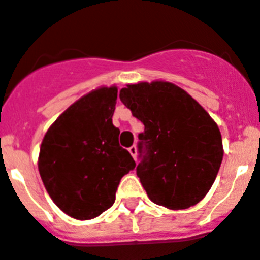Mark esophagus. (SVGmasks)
<instances>
[{
    "instance_id": "obj_1",
    "label": "esophagus",
    "mask_w": 260,
    "mask_h": 260,
    "mask_svg": "<svg viewBox=\"0 0 260 260\" xmlns=\"http://www.w3.org/2000/svg\"><path fill=\"white\" fill-rule=\"evenodd\" d=\"M128 150H129V153H131V156L134 157L135 160H136V157H137V148H136V147H135V145H132V147H131V148H129V149H128Z\"/></svg>"
}]
</instances>
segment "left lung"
<instances>
[{"label": "left lung", "instance_id": "8db88e82", "mask_svg": "<svg viewBox=\"0 0 260 260\" xmlns=\"http://www.w3.org/2000/svg\"><path fill=\"white\" fill-rule=\"evenodd\" d=\"M120 100L145 126L136 171L149 200L171 210L197 205L223 158L217 123L185 89L165 80L126 84Z\"/></svg>", "mask_w": 260, "mask_h": 260}]
</instances>
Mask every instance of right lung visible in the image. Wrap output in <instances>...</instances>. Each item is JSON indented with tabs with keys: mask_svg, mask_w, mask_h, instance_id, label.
Instances as JSON below:
<instances>
[{
	"mask_svg": "<svg viewBox=\"0 0 260 260\" xmlns=\"http://www.w3.org/2000/svg\"><path fill=\"white\" fill-rule=\"evenodd\" d=\"M116 99L115 84L83 95L50 125L39 148L38 171L50 198L79 221L110 209L120 180L136 167L112 124Z\"/></svg>",
	"mask_w": 260,
	"mask_h": 260,
	"instance_id": "obj_1",
	"label": "right lung"
}]
</instances>
